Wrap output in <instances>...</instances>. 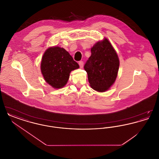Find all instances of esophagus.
Listing matches in <instances>:
<instances>
[{"label": "esophagus", "mask_w": 159, "mask_h": 159, "mask_svg": "<svg viewBox=\"0 0 159 159\" xmlns=\"http://www.w3.org/2000/svg\"><path fill=\"white\" fill-rule=\"evenodd\" d=\"M79 66H80V68H83V61H79Z\"/></svg>", "instance_id": "obj_1"}]
</instances>
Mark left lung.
I'll use <instances>...</instances> for the list:
<instances>
[{"instance_id":"8db88e82","label":"left lung","mask_w":159,"mask_h":159,"mask_svg":"<svg viewBox=\"0 0 159 159\" xmlns=\"http://www.w3.org/2000/svg\"><path fill=\"white\" fill-rule=\"evenodd\" d=\"M119 65L117 53L108 39L97 42L84 66L91 88L99 92L108 91L116 80Z\"/></svg>"}]
</instances>
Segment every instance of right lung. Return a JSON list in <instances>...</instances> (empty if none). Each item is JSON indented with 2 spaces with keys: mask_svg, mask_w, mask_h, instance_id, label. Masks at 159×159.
Listing matches in <instances>:
<instances>
[{
  "mask_svg": "<svg viewBox=\"0 0 159 159\" xmlns=\"http://www.w3.org/2000/svg\"><path fill=\"white\" fill-rule=\"evenodd\" d=\"M79 68L68 52L59 46L48 48L43 53L40 70L46 82L54 89L63 88L71 71Z\"/></svg>",
  "mask_w": 159,
  "mask_h": 159,
  "instance_id": "right-lung-1",
  "label": "right lung"
}]
</instances>
